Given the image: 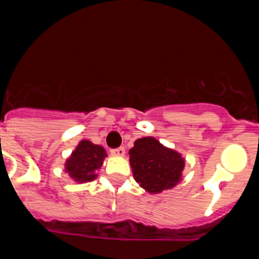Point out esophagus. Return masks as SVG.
<instances>
[{"label": "esophagus", "mask_w": 259, "mask_h": 259, "mask_svg": "<svg viewBox=\"0 0 259 259\" xmlns=\"http://www.w3.org/2000/svg\"><path fill=\"white\" fill-rule=\"evenodd\" d=\"M111 153H112L113 156L121 157V156H124V154H125V148H124V147H118V148L112 149V151H111Z\"/></svg>", "instance_id": "esophagus-1"}]
</instances>
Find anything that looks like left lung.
<instances>
[{"instance_id": "1", "label": "left lung", "mask_w": 259, "mask_h": 259, "mask_svg": "<svg viewBox=\"0 0 259 259\" xmlns=\"http://www.w3.org/2000/svg\"><path fill=\"white\" fill-rule=\"evenodd\" d=\"M129 154L135 181L151 194L171 189L181 180L184 158L174 149L163 147L156 138L137 139Z\"/></svg>"}]
</instances>
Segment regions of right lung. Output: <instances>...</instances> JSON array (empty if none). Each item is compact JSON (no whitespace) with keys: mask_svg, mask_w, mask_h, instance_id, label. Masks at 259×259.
<instances>
[{"mask_svg":"<svg viewBox=\"0 0 259 259\" xmlns=\"http://www.w3.org/2000/svg\"><path fill=\"white\" fill-rule=\"evenodd\" d=\"M107 156L105 148L89 141H81L71 156L66 159L65 171L76 183H88L97 178L103 159Z\"/></svg>","mask_w":259,"mask_h":259,"instance_id":"1","label":"right lung"}]
</instances>
